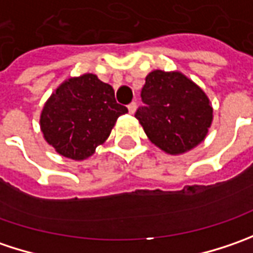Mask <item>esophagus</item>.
<instances>
[{
	"instance_id": "obj_1",
	"label": "esophagus",
	"mask_w": 253,
	"mask_h": 253,
	"mask_svg": "<svg viewBox=\"0 0 253 253\" xmlns=\"http://www.w3.org/2000/svg\"><path fill=\"white\" fill-rule=\"evenodd\" d=\"M136 107H137L136 102H131L130 105L127 106V109H128V113H130V115H133V113L136 112Z\"/></svg>"
}]
</instances>
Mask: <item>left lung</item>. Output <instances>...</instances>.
Here are the masks:
<instances>
[{"label": "left lung", "instance_id": "1", "mask_svg": "<svg viewBox=\"0 0 253 253\" xmlns=\"http://www.w3.org/2000/svg\"><path fill=\"white\" fill-rule=\"evenodd\" d=\"M141 99L146 106L136 117L150 141L163 151L182 154L207 137L212 123L210 99L181 72H150Z\"/></svg>", "mask_w": 253, "mask_h": 253}]
</instances>
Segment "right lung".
Masks as SVG:
<instances>
[{"mask_svg":"<svg viewBox=\"0 0 253 253\" xmlns=\"http://www.w3.org/2000/svg\"><path fill=\"white\" fill-rule=\"evenodd\" d=\"M127 107L119 105L115 90L93 73L69 78L50 94L39 125L46 143L66 159L90 157L103 144L119 116Z\"/></svg>","mask_w":253,"mask_h":253,"instance_id":"add662e5","label":"right lung"}]
</instances>
